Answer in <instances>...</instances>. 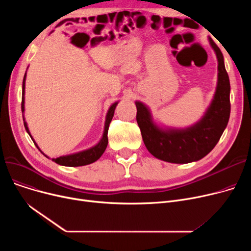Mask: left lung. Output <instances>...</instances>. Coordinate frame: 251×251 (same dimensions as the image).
<instances>
[{"instance_id":"8db88e82","label":"left lung","mask_w":251,"mask_h":251,"mask_svg":"<svg viewBox=\"0 0 251 251\" xmlns=\"http://www.w3.org/2000/svg\"><path fill=\"white\" fill-rule=\"evenodd\" d=\"M218 58V86L204 117L186 129L162 130L156 127L149 109L136 101V121L148 151L165 162L187 164L199 161L212 151L227 127L230 112V80L219 47L209 38Z\"/></svg>"}]
</instances>
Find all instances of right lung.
Here are the masks:
<instances>
[{
	"instance_id": "add662e5",
	"label": "right lung",
	"mask_w": 251,
	"mask_h": 251,
	"mask_svg": "<svg viewBox=\"0 0 251 251\" xmlns=\"http://www.w3.org/2000/svg\"><path fill=\"white\" fill-rule=\"evenodd\" d=\"M25 77H26V73L24 75L23 78V84H22V101H21V110L22 113L24 112V89H25ZM117 103L115 102L111 105V108L109 109V112L107 114V117H105V123H104V131L102 137L100 139V141L95 146L94 148H91L89 150L77 152V153H73V154H69V155H63L60 157H57V159H52L51 161L55 162L61 166H67V167H79V166H85V165H89L91 163H94L96 161H98L100 157L101 156V154L103 153V151L107 149L108 146V130H109V126L110 123L113 119L114 116V112L115 109L117 107ZM24 120V119H23ZM24 127L27 131V133L30 135L29 130L27 127V124L24 121ZM31 137V135H30ZM32 138V137H31ZM34 144L36 146V148L38 149L37 144L34 142ZM39 150V149H38ZM41 151V150H39Z\"/></svg>"
}]
</instances>
